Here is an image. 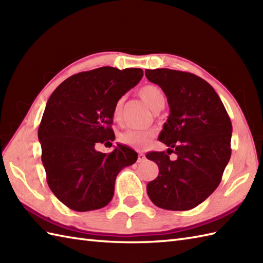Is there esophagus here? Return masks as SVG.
Wrapping results in <instances>:
<instances>
[{"mask_svg":"<svg viewBox=\"0 0 263 263\" xmlns=\"http://www.w3.org/2000/svg\"><path fill=\"white\" fill-rule=\"evenodd\" d=\"M146 160V156H144V154H139L138 155V163H142V161Z\"/></svg>","mask_w":263,"mask_h":263,"instance_id":"34e87169","label":"esophagus"}]
</instances>
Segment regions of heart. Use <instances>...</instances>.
Instances as JSON below:
<instances>
[{
    "mask_svg": "<svg viewBox=\"0 0 263 263\" xmlns=\"http://www.w3.org/2000/svg\"><path fill=\"white\" fill-rule=\"evenodd\" d=\"M139 96L153 111H159L165 106V95L163 90L155 85L143 86L139 90ZM123 99L120 98L115 103L113 107V119L119 122L121 120ZM157 135L155 128H147V130H127L120 136V141L123 144L136 149H146L153 142V139Z\"/></svg>",
    "mask_w": 263,
    "mask_h": 263,
    "instance_id": "b5f03b06",
    "label": "heart"
}]
</instances>
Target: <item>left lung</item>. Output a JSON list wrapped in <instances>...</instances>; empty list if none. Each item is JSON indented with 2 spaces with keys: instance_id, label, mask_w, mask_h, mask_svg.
<instances>
[{
  "instance_id": "8db88e82",
  "label": "left lung",
  "mask_w": 263,
  "mask_h": 263,
  "mask_svg": "<svg viewBox=\"0 0 263 263\" xmlns=\"http://www.w3.org/2000/svg\"><path fill=\"white\" fill-rule=\"evenodd\" d=\"M146 77L163 89L171 108L159 136L171 149L146 155L159 167L147 193L161 209L190 210L219 185L232 154V122L215 89L202 78L170 69L146 70ZM170 151L178 156L175 161L169 159Z\"/></svg>"
}]
</instances>
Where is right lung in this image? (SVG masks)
Masks as SVG:
<instances>
[{
  "label": "right lung",
  "instance_id": "right-lung-1",
  "mask_svg": "<svg viewBox=\"0 0 263 263\" xmlns=\"http://www.w3.org/2000/svg\"><path fill=\"white\" fill-rule=\"evenodd\" d=\"M142 77L141 69L103 66L68 78L49 97L38 127L42 161L49 189L70 209L107 205L117 174L137 161L123 144L109 154L95 146L114 140V105Z\"/></svg>",
  "mask_w": 263,
  "mask_h": 263
}]
</instances>
